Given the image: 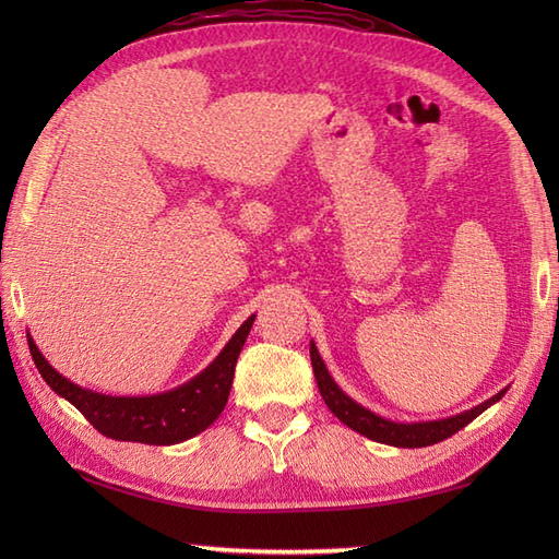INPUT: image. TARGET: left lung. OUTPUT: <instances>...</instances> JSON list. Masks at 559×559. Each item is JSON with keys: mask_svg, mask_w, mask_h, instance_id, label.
<instances>
[{"mask_svg": "<svg viewBox=\"0 0 559 559\" xmlns=\"http://www.w3.org/2000/svg\"><path fill=\"white\" fill-rule=\"evenodd\" d=\"M310 358H312V367H314L319 394H322L329 411L334 413L343 425H348L350 430L360 432L362 437L374 439V442H379V444L401 447V449H418V447H430V444L442 442V439L459 432L461 427H466L471 420H476L483 411L495 406V403L500 401L509 389L507 386L502 391H497L492 399L478 403V406H473L471 411L449 415V418L420 420V423H396V420L382 418V415H377L370 408L360 406L358 401H353L346 391H343L334 382V377L329 374L322 355H319V350L314 346V341H310Z\"/></svg>", "mask_w": 559, "mask_h": 559, "instance_id": "8db88e82", "label": "left lung"}]
</instances>
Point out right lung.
<instances>
[{
    "label": "right lung",
    "mask_w": 559,
    "mask_h": 559,
    "mask_svg": "<svg viewBox=\"0 0 559 559\" xmlns=\"http://www.w3.org/2000/svg\"><path fill=\"white\" fill-rule=\"evenodd\" d=\"M254 317H247L235 331L233 338L225 343L223 350L213 358L204 370L189 382L170 391L151 396H110L86 386H79L59 374L55 367L45 360L40 348L35 346L28 334V348L38 372L57 396L69 401L79 408L93 427L105 437L120 439V442L141 444H180L204 432L209 425L218 420L225 403L230 396L237 355H240Z\"/></svg>",
    "instance_id": "add662e5"
}]
</instances>
